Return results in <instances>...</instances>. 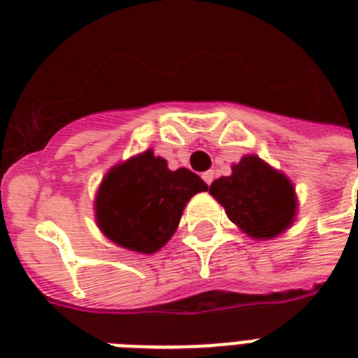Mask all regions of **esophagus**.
I'll use <instances>...</instances> for the list:
<instances>
[{"label":"esophagus","instance_id":"34e87169","mask_svg":"<svg viewBox=\"0 0 358 358\" xmlns=\"http://www.w3.org/2000/svg\"><path fill=\"white\" fill-rule=\"evenodd\" d=\"M213 176H215V173H213V171H206V173L202 174V178H204V182H206L208 185L213 182Z\"/></svg>","mask_w":358,"mask_h":358}]
</instances>
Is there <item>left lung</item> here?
Returning a JSON list of instances; mask_svg holds the SVG:
<instances>
[{"label":"left lung","mask_w":358,"mask_h":358,"mask_svg":"<svg viewBox=\"0 0 358 358\" xmlns=\"http://www.w3.org/2000/svg\"><path fill=\"white\" fill-rule=\"evenodd\" d=\"M210 195L252 239H271L286 232L299 208L292 180L256 154H245L232 165L230 176L213 180Z\"/></svg>","instance_id":"8db88e82"}]
</instances>
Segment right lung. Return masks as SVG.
I'll list each match as a JSON object with an SVG mask.
<instances>
[{
  "label": "right lung",
  "instance_id": "add662e5",
  "mask_svg": "<svg viewBox=\"0 0 358 358\" xmlns=\"http://www.w3.org/2000/svg\"><path fill=\"white\" fill-rule=\"evenodd\" d=\"M208 185L189 169L167 167L154 150L141 152L109 169L94 196L102 234L122 249L152 255L176 232L191 196Z\"/></svg>",
  "mask_w": 358,
  "mask_h": 358
}]
</instances>
